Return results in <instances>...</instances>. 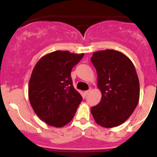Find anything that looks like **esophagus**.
Masks as SVG:
<instances>
[{
  "label": "esophagus",
  "mask_w": 157,
  "mask_h": 157,
  "mask_svg": "<svg viewBox=\"0 0 157 157\" xmlns=\"http://www.w3.org/2000/svg\"><path fill=\"white\" fill-rule=\"evenodd\" d=\"M91 89H89V90H87V91H86L85 92H84V95L87 96V94H88L89 93H90V91H91Z\"/></svg>",
  "instance_id": "obj_1"
}]
</instances>
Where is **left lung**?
Returning <instances> with one entry per match:
<instances>
[{
	"instance_id": "1",
	"label": "left lung",
	"mask_w": 157,
	"mask_h": 157,
	"mask_svg": "<svg viewBox=\"0 0 157 157\" xmlns=\"http://www.w3.org/2000/svg\"><path fill=\"white\" fill-rule=\"evenodd\" d=\"M91 60L101 92L100 102L91 108V114L100 126H119L133 113L139 101V80L135 66L128 56L110 49L94 52Z\"/></svg>"
}]
</instances>
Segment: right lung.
<instances>
[{"mask_svg": "<svg viewBox=\"0 0 157 157\" xmlns=\"http://www.w3.org/2000/svg\"><path fill=\"white\" fill-rule=\"evenodd\" d=\"M83 57L84 53L56 51L35 65L29 81V100L37 117L50 126L61 128L70 123L81 102L70 73Z\"/></svg>", "mask_w": 157, "mask_h": 157, "instance_id": "obj_1", "label": "right lung"}]
</instances>
